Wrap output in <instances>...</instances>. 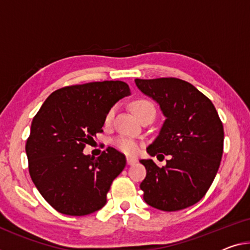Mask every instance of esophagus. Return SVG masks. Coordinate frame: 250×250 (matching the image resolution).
Listing matches in <instances>:
<instances>
[{"instance_id": "obj_1", "label": "esophagus", "mask_w": 250, "mask_h": 250, "mask_svg": "<svg viewBox=\"0 0 250 250\" xmlns=\"http://www.w3.org/2000/svg\"><path fill=\"white\" fill-rule=\"evenodd\" d=\"M126 161H127L128 165H133L137 162V159H135V157H132V156H128L127 159H126Z\"/></svg>"}]
</instances>
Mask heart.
I'll list each match as a JSON object with an SVG mask.
<instances>
[{"mask_svg":"<svg viewBox=\"0 0 250 250\" xmlns=\"http://www.w3.org/2000/svg\"><path fill=\"white\" fill-rule=\"evenodd\" d=\"M130 108L136 115L138 118H141L143 115L152 113L155 115V107L151 102L146 101V99H137V101L133 102L132 105H130ZM115 115V108L109 109V112L107 113L105 117V123L106 124H109L110 122L113 121ZM115 145H116L118 149H121L124 153H127V154H135L138 151V144L135 140L130 137L126 136H120L115 140Z\"/></svg>","mask_w":250,"mask_h":250,"instance_id":"1","label":"heart"}]
</instances>
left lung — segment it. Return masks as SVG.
Returning <instances> with one entry per match:
<instances>
[{
    "label": "left lung",
    "instance_id": "1",
    "mask_svg": "<svg viewBox=\"0 0 250 250\" xmlns=\"http://www.w3.org/2000/svg\"><path fill=\"white\" fill-rule=\"evenodd\" d=\"M135 83L159 104L165 117L147 153L171 155L162 167L151 159L140 161L146 168L140 186L144 201L162 211L193 206L209 190L224 152V126L217 110L208 97L181 79H135Z\"/></svg>",
    "mask_w": 250,
    "mask_h": 250
}]
</instances>
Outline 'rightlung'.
<instances>
[{"label":"right lung","instance_id":"1","mask_svg":"<svg viewBox=\"0 0 250 250\" xmlns=\"http://www.w3.org/2000/svg\"><path fill=\"white\" fill-rule=\"evenodd\" d=\"M129 95L128 85L120 80L63 87L34 116L25 144L30 176L58 212L86 216L106 205L112 182L126 165L125 155L114 147L97 159L83 151L103 132L109 109Z\"/></svg>","mask_w":250,"mask_h":250}]
</instances>
